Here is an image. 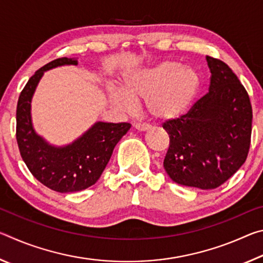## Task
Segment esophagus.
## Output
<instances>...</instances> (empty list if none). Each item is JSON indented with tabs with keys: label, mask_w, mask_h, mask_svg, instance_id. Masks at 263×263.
<instances>
[{
	"label": "esophagus",
	"mask_w": 263,
	"mask_h": 263,
	"mask_svg": "<svg viewBox=\"0 0 263 263\" xmlns=\"http://www.w3.org/2000/svg\"><path fill=\"white\" fill-rule=\"evenodd\" d=\"M135 128L139 132H147L151 127L147 125H141V124H135Z\"/></svg>",
	"instance_id": "obj_1"
}]
</instances>
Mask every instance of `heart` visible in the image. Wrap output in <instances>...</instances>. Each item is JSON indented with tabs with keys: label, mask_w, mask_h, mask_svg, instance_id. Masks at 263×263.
<instances>
[{
	"label": "heart",
	"mask_w": 263,
	"mask_h": 263,
	"mask_svg": "<svg viewBox=\"0 0 263 263\" xmlns=\"http://www.w3.org/2000/svg\"><path fill=\"white\" fill-rule=\"evenodd\" d=\"M201 75L194 67L175 61L132 73L124 79L122 91H110V104L128 112L136 102L145 101L147 114L160 122L176 121L188 112L201 89Z\"/></svg>",
	"instance_id": "heart-1"
}]
</instances>
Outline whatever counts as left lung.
I'll list each match as a JSON object with an SVG mask.
<instances>
[{
  "label": "left lung",
  "mask_w": 263,
  "mask_h": 263,
  "mask_svg": "<svg viewBox=\"0 0 263 263\" xmlns=\"http://www.w3.org/2000/svg\"><path fill=\"white\" fill-rule=\"evenodd\" d=\"M206 62L208 94L163 125L171 139L164 171L175 183L202 190L221 185L246 161L253 118L246 89L232 69L211 57Z\"/></svg>",
  "instance_id": "left-lung-1"
}]
</instances>
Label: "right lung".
<instances>
[{"instance_id": "right-lung-1", "label": "right lung", "mask_w": 263, "mask_h": 263, "mask_svg": "<svg viewBox=\"0 0 263 263\" xmlns=\"http://www.w3.org/2000/svg\"><path fill=\"white\" fill-rule=\"evenodd\" d=\"M78 64V58H60L48 62L30 78L17 103L16 138L22 159L35 179L58 193L81 191L95 184L116 145L131 127L128 123L96 122L77 139L61 146L38 135L31 106L39 81L47 70Z\"/></svg>"}]
</instances>
